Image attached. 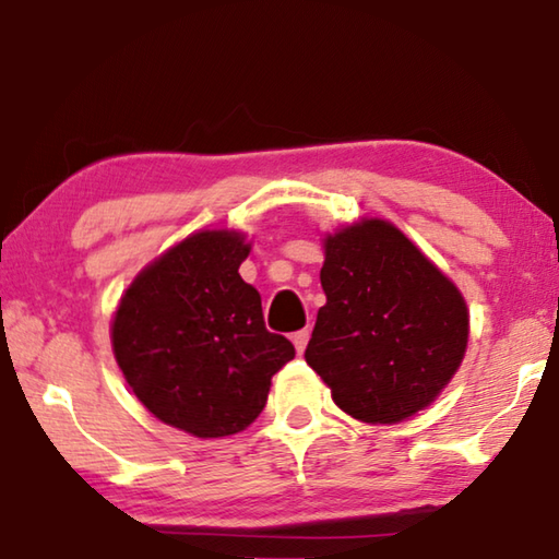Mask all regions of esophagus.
<instances>
[{"label": "esophagus", "mask_w": 559, "mask_h": 559, "mask_svg": "<svg viewBox=\"0 0 559 559\" xmlns=\"http://www.w3.org/2000/svg\"><path fill=\"white\" fill-rule=\"evenodd\" d=\"M308 340H310V330H298V333H293V345H296L298 353H302V349H306Z\"/></svg>", "instance_id": "1"}]
</instances>
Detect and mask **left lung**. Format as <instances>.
I'll use <instances>...</instances> for the list:
<instances>
[{
	"mask_svg": "<svg viewBox=\"0 0 559 559\" xmlns=\"http://www.w3.org/2000/svg\"><path fill=\"white\" fill-rule=\"evenodd\" d=\"M306 362L367 424H394L437 400L459 370L468 313L456 286L396 229L370 219L325 239Z\"/></svg>",
	"mask_w": 559,
	"mask_h": 559,
	"instance_id": "left-lung-1",
	"label": "left lung"
}]
</instances>
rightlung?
Masks as SVG:
<instances>
[{
    "instance_id": "right-lung-1",
    "label": "right lung",
    "mask_w": 559,
    "mask_h": 559,
    "mask_svg": "<svg viewBox=\"0 0 559 559\" xmlns=\"http://www.w3.org/2000/svg\"><path fill=\"white\" fill-rule=\"evenodd\" d=\"M246 257L249 243L234 231L189 236L140 273L112 320V349L138 400L200 439L249 427L271 377L296 357L239 276Z\"/></svg>"
}]
</instances>
